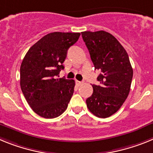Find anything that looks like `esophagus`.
<instances>
[{
  "instance_id": "esophagus-1",
  "label": "esophagus",
  "mask_w": 153,
  "mask_h": 153,
  "mask_svg": "<svg viewBox=\"0 0 153 153\" xmlns=\"http://www.w3.org/2000/svg\"><path fill=\"white\" fill-rule=\"evenodd\" d=\"M76 84L78 85V86H80V85H82V84H83V82H79V81H76Z\"/></svg>"
}]
</instances>
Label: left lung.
Returning a JSON list of instances; mask_svg holds the SVG:
<instances>
[{
	"mask_svg": "<svg viewBox=\"0 0 153 153\" xmlns=\"http://www.w3.org/2000/svg\"><path fill=\"white\" fill-rule=\"evenodd\" d=\"M95 68L100 71V84L92 85L93 93L86 99L87 107L99 118L115 113L128 95L133 70L123 45L104 30L82 32Z\"/></svg>",
	"mask_w": 153,
	"mask_h": 153,
	"instance_id": "left-lung-1",
	"label": "left lung"
}]
</instances>
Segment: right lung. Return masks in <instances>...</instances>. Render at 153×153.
Returning a JSON list of instances; mask_svg holds the SVG:
<instances>
[{
	"label": "right lung",
	"mask_w": 153,
	"mask_h": 153,
	"mask_svg": "<svg viewBox=\"0 0 153 153\" xmlns=\"http://www.w3.org/2000/svg\"><path fill=\"white\" fill-rule=\"evenodd\" d=\"M80 33L48 34L30 48L20 68V85L33 111L54 119L65 111L74 92L75 81L59 77L68 48Z\"/></svg>",
	"instance_id": "right-lung-1"
}]
</instances>
